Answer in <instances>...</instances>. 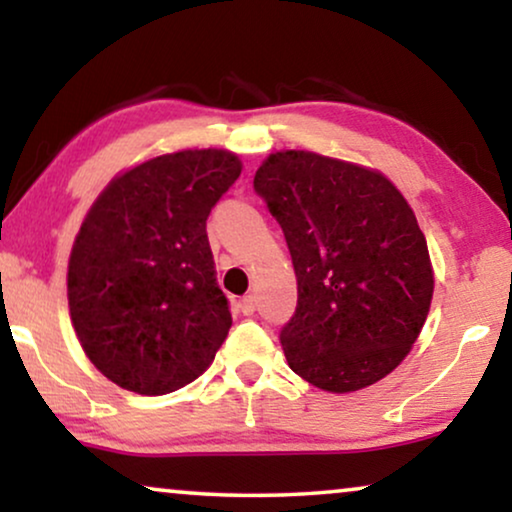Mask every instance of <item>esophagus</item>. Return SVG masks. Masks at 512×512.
<instances>
[{
  "instance_id": "esophagus-1",
  "label": "esophagus",
  "mask_w": 512,
  "mask_h": 512,
  "mask_svg": "<svg viewBox=\"0 0 512 512\" xmlns=\"http://www.w3.org/2000/svg\"><path fill=\"white\" fill-rule=\"evenodd\" d=\"M240 310H242V314H247V317H251V314L256 312V296H254V293H249V296H244L240 300Z\"/></svg>"
}]
</instances>
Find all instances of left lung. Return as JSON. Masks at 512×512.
<instances>
[{
    "label": "left lung",
    "instance_id": "obj_1",
    "mask_svg": "<svg viewBox=\"0 0 512 512\" xmlns=\"http://www.w3.org/2000/svg\"><path fill=\"white\" fill-rule=\"evenodd\" d=\"M254 188L284 230L298 279L296 312L279 333L291 370L333 394L382 380L431 307L415 212L384 174L312 151L272 153Z\"/></svg>",
    "mask_w": 512,
    "mask_h": 512
}]
</instances>
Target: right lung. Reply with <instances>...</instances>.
<instances>
[{"mask_svg": "<svg viewBox=\"0 0 512 512\" xmlns=\"http://www.w3.org/2000/svg\"><path fill=\"white\" fill-rule=\"evenodd\" d=\"M242 163L223 149L177 151L123 172L76 235L69 314L104 377L142 396L200 377L233 324L207 240V216Z\"/></svg>", "mask_w": 512, "mask_h": 512, "instance_id": "obj_1", "label": "right lung"}]
</instances>
